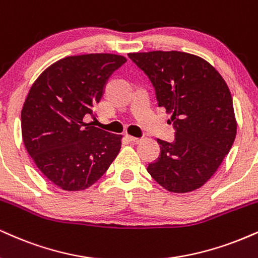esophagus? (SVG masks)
Wrapping results in <instances>:
<instances>
[{"mask_svg":"<svg viewBox=\"0 0 258 258\" xmlns=\"http://www.w3.org/2000/svg\"><path fill=\"white\" fill-rule=\"evenodd\" d=\"M128 139H130V142L135 143V144H138V143H141V141H142V139L136 138V137H132V136H128Z\"/></svg>","mask_w":258,"mask_h":258,"instance_id":"1","label":"esophagus"}]
</instances>
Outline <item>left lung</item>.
Listing matches in <instances>:
<instances>
[{"mask_svg":"<svg viewBox=\"0 0 258 258\" xmlns=\"http://www.w3.org/2000/svg\"><path fill=\"white\" fill-rule=\"evenodd\" d=\"M128 57L154 85L159 107L172 114V143L157 139L161 154L148 172L175 194L197 190L214 175L237 133L233 101L209 62L181 51L132 52Z\"/></svg>","mask_w":258,"mask_h":258,"instance_id":"obj_1","label":"left lung"}]
</instances>
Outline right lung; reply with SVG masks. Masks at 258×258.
I'll return each instance as SVG.
<instances>
[{
	"label": "right lung",
	"mask_w": 258,
	"mask_h": 258,
	"mask_svg": "<svg viewBox=\"0 0 258 258\" xmlns=\"http://www.w3.org/2000/svg\"><path fill=\"white\" fill-rule=\"evenodd\" d=\"M126 57L86 54L61 58L31 86L21 110V133L27 153L52 184L80 191L107 172L122 136L88 123L104 94L105 84Z\"/></svg>",
	"instance_id": "right-lung-1"
}]
</instances>
